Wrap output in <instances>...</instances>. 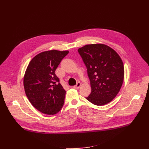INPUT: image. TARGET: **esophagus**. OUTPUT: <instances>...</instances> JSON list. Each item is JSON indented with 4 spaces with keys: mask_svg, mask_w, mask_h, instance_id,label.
Masks as SVG:
<instances>
[{
    "mask_svg": "<svg viewBox=\"0 0 149 149\" xmlns=\"http://www.w3.org/2000/svg\"><path fill=\"white\" fill-rule=\"evenodd\" d=\"M80 86H81V83H80V82H78V83H77V84H76L75 86H74V88H76V89H78V88H79L80 87Z\"/></svg>",
    "mask_w": 149,
    "mask_h": 149,
    "instance_id": "obj_1",
    "label": "esophagus"
}]
</instances>
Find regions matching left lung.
Segmentation results:
<instances>
[{"label": "left lung", "instance_id": "obj_1", "mask_svg": "<svg viewBox=\"0 0 149 149\" xmlns=\"http://www.w3.org/2000/svg\"><path fill=\"white\" fill-rule=\"evenodd\" d=\"M91 82V93L86 97L97 106L112 101L122 86L124 76L123 61L115 50L106 45H86L78 49Z\"/></svg>", "mask_w": 149, "mask_h": 149}]
</instances>
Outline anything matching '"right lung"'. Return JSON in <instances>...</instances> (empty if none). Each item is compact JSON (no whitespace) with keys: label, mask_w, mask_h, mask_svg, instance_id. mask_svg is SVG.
Instances as JSON below:
<instances>
[{"label":"right lung","mask_w":149,"mask_h":149,"mask_svg":"<svg viewBox=\"0 0 149 149\" xmlns=\"http://www.w3.org/2000/svg\"><path fill=\"white\" fill-rule=\"evenodd\" d=\"M68 51L50 50L39 53L31 60L23 78V86L30 103L47 115L57 113L64 104L66 91L55 74Z\"/></svg>","instance_id":"right-lung-1"}]
</instances>
